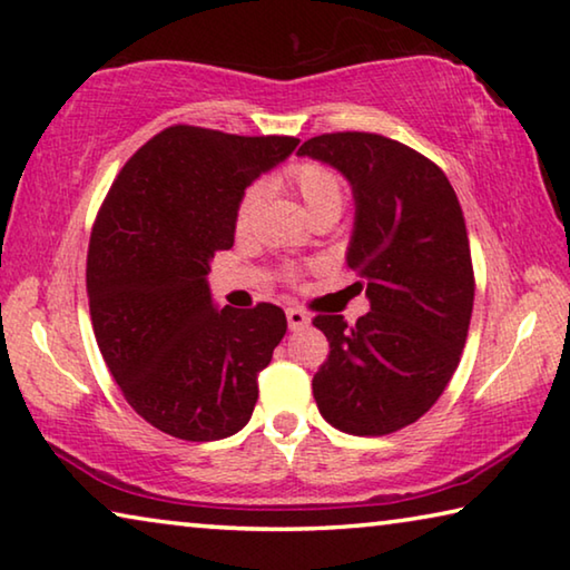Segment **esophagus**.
Masks as SVG:
<instances>
[{"instance_id": "1", "label": "esophagus", "mask_w": 570, "mask_h": 570, "mask_svg": "<svg viewBox=\"0 0 570 570\" xmlns=\"http://www.w3.org/2000/svg\"><path fill=\"white\" fill-rule=\"evenodd\" d=\"M286 320H288V330H304L309 327V314H306L304 309H299V306H288L286 309Z\"/></svg>"}]
</instances>
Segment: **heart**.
I'll use <instances>...</instances> for the list:
<instances>
[{"label": "heart", "mask_w": 570, "mask_h": 570, "mask_svg": "<svg viewBox=\"0 0 570 570\" xmlns=\"http://www.w3.org/2000/svg\"><path fill=\"white\" fill-rule=\"evenodd\" d=\"M282 183L294 189L299 195L309 215L320 213H337L342 210V203H345V183L342 177L324 161L314 159H302L288 165L282 175ZM261 200H264V189L258 185L248 187L246 193L240 195L238 207H236V228L246 230L250 228L253 218H256ZM294 276V271H292Z\"/></svg>", "instance_id": "1"}]
</instances>
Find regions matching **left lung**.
I'll use <instances>...</instances> for the list:
<instances>
[{"mask_svg":"<svg viewBox=\"0 0 570 570\" xmlns=\"http://www.w3.org/2000/svg\"><path fill=\"white\" fill-rule=\"evenodd\" d=\"M299 155L350 179L347 266L370 299L352 327L340 314L314 317L330 342L312 381L314 401L334 429L385 436L419 421L462 360L474 306L462 205L441 167L381 134H322Z\"/></svg>","mask_w":570,"mask_h":570,"instance_id":"obj_1","label":"left lung"}]
</instances>
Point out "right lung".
<instances>
[{"label": "right lung", "instance_id": "obj_1", "mask_svg": "<svg viewBox=\"0 0 570 570\" xmlns=\"http://www.w3.org/2000/svg\"><path fill=\"white\" fill-rule=\"evenodd\" d=\"M296 144L169 126L126 161L96 215L86 288L98 350L126 403L169 436H233L258 401L286 314L268 302L215 309L207 274L233 248L243 189Z\"/></svg>", "mask_w": 570, "mask_h": 570}]
</instances>
